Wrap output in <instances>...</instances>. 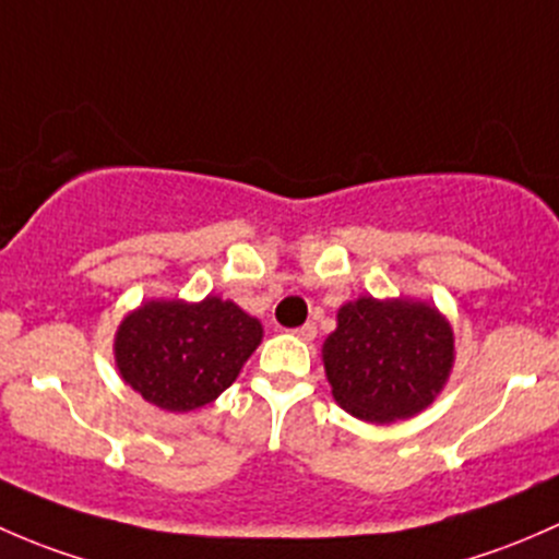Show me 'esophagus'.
I'll use <instances>...</instances> for the list:
<instances>
[{"mask_svg":"<svg viewBox=\"0 0 559 559\" xmlns=\"http://www.w3.org/2000/svg\"><path fill=\"white\" fill-rule=\"evenodd\" d=\"M293 333H296V336L301 338V342H312V338L318 336V325H314V322H304V325L296 328V331H293Z\"/></svg>","mask_w":559,"mask_h":559,"instance_id":"1","label":"esophagus"}]
</instances>
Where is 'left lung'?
I'll return each instance as SVG.
<instances>
[{"mask_svg":"<svg viewBox=\"0 0 559 559\" xmlns=\"http://www.w3.org/2000/svg\"><path fill=\"white\" fill-rule=\"evenodd\" d=\"M452 349L450 322L436 309L368 296L338 309L322 360L338 406L366 423H395L444 388Z\"/></svg>","mask_w":559,"mask_h":559,"instance_id":"1","label":"left lung"}]
</instances>
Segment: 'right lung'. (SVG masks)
Wrapping results in <instances>:
<instances>
[{
	"instance_id": "1",
	"label": "right lung",
	"mask_w": 559,
	"mask_h": 559,
	"mask_svg": "<svg viewBox=\"0 0 559 559\" xmlns=\"http://www.w3.org/2000/svg\"><path fill=\"white\" fill-rule=\"evenodd\" d=\"M261 336V322L215 296L151 301L120 322L115 360L142 399L191 412L231 388Z\"/></svg>"
}]
</instances>
